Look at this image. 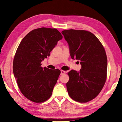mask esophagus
Returning a JSON list of instances; mask_svg holds the SVG:
<instances>
[{
    "label": "esophagus",
    "mask_w": 122,
    "mask_h": 122,
    "mask_svg": "<svg viewBox=\"0 0 122 122\" xmlns=\"http://www.w3.org/2000/svg\"><path fill=\"white\" fill-rule=\"evenodd\" d=\"M61 75H63V74H64L65 73V71H63V70H61Z\"/></svg>",
    "instance_id": "obj_1"
}]
</instances>
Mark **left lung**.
<instances>
[{"label":"left lung","instance_id":"8db88e82","mask_svg":"<svg viewBox=\"0 0 122 122\" xmlns=\"http://www.w3.org/2000/svg\"><path fill=\"white\" fill-rule=\"evenodd\" d=\"M61 34L71 58L80 61L81 66L80 71L68 73L66 86L69 96L79 102L90 101L97 96L106 81L107 60L104 47L90 31L69 29Z\"/></svg>","mask_w":122,"mask_h":122}]
</instances>
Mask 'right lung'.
<instances>
[{
  "instance_id": "obj_1",
  "label": "right lung",
  "mask_w": 122,
  "mask_h": 122,
  "mask_svg": "<svg viewBox=\"0 0 122 122\" xmlns=\"http://www.w3.org/2000/svg\"><path fill=\"white\" fill-rule=\"evenodd\" d=\"M62 39L57 29L42 27L29 32L18 46L13 73L22 94L29 100L41 103L52 95L61 71L43 68L41 62Z\"/></svg>"
}]
</instances>
